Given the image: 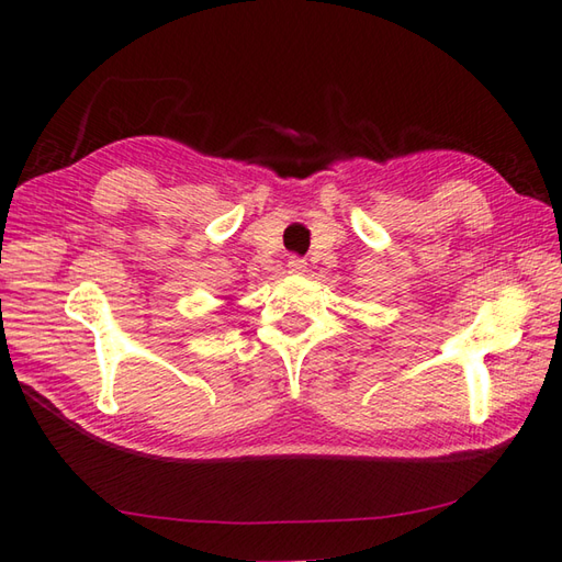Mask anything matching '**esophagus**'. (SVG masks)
<instances>
[{
  "instance_id": "obj_1",
  "label": "esophagus",
  "mask_w": 562,
  "mask_h": 562,
  "mask_svg": "<svg viewBox=\"0 0 562 562\" xmlns=\"http://www.w3.org/2000/svg\"><path fill=\"white\" fill-rule=\"evenodd\" d=\"M288 268H290V272H294V274H302V272L306 270V260L300 258V256H292V258L288 260Z\"/></svg>"
}]
</instances>
